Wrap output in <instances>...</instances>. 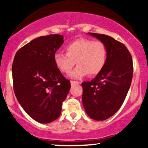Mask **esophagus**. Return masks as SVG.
I'll return each mask as SVG.
<instances>
[{"label":"esophagus","mask_w":148,"mask_h":148,"mask_svg":"<svg viewBox=\"0 0 148 148\" xmlns=\"http://www.w3.org/2000/svg\"><path fill=\"white\" fill-rule=\"evenodd\" d=\"M79 82H75V81H71V85H74V84H78Z\"/></svg>","instance_id":"1"}]
</instances>
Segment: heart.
<instances>
[{"label":"heart","mask_w":148,"mask_h":148,"mask_svg":"<svg viewBox=\"0 0 148 148\" xmlns=\"http://www.w3.org/2000/svg\"><path fill=\"white\" fill-rule=\"evenodd\" d=\"M66 53L56 52L53 61L63 73H69L74 65H78L69 73V77L79 79L86 76L97 75L102 71L107 61L106 46L100 41L79 38L66 46Z\"/></svg>","instance_id":"heart-1"}]
</instances>
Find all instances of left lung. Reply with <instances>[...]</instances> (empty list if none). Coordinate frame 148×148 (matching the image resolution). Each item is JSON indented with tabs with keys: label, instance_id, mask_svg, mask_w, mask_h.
<instances>
[{
	"label": "left lung",
	"instance_id": "8db88e82",
	"mask_svg": "<svg viewBox=\"0 0 148 148\" xmlns=\"http://www.w3.org/2000/svg\"><path fill=\"white\" fill-rule=\"evenodd\" d=\"M88 34L102 41L107 51L102 71L91 82L82 83V103L86 114L93 120L102 121L115 114L125 101L132 79V59L126 46L112 37Z\"/></svg>",
	"mask_w": 148,
	"mask_h": 148
}]
</instances>
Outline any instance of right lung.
Masks as SVG:
<instances>
[{"instance_id": "right-lung-1", "label": "right lung", "mask_w": 148, "mask_h": 148, "mask_svg": "<svg viewBox=\"0 0 148 148\" xmlns=\"http://www.w3.org/2000/svg\"><path fill=\"white\" fill-rule=\"evenodd\" d=\"M63 43L62 35L40 36L19 49L13 59L15 95L24 111L40 123H49L60 116L71 87L53 61Z\"/></svg>"}]
</instances>
